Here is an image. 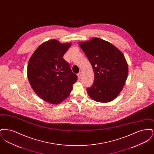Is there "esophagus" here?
Wrapping results in <instances>:
<instances>
[{"label":"esophagus","mask_w":154,"mask_h":154,"mask_svg":"<svg viewBox=\"0 0 154 154\" xmlns=\"http://www.w3.org/2000/svg\"><path fill=\"white\" fill-rule=\"evenodd\" d=\"M81 75H82V74H81V72H79V73L77 74V76H78V79L79 80V79H80L81 76Z\"/></svg>","instance_id":"esophagus-1"}]
</instances>
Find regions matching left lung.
Wrapping results in <instances>:
<instances>
[{
    "label": "left lung",
    "mask_w": 154,
    "mask_h": 154,
    "mask_svg": "<svg viewBox=\"0 0 154 154\" xmlns=\"http://www.w3.org/2000/svg\"><path fill=\"white\" fill-rule=\"evenodd\" d=\"M92 66L95 78L87 88L89 96L98 102H110L122 91L128 74V65L122 52L99 38L79 43Z\"/></svg>",
    "instance_id": "obj_1"
}]
</instances>
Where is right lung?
Here are the masks:
<instances>
[{
	"label": "right lung",
	"mask_w": 154,
	"mask_h": 154,
	"mask_svg": "<svg viewBox=\"0 0 154 154\" xmlns=\"http://www.w3.org/2000/svg\"><path fill=\"white\" fill-rule=\"evenodd\" d=\"M72 44L50 40L41 44L30 58L28 78L35 92L44 101L57 104L69 95L77 76L63 58Z\"/></svg>",
	"instance_id": "right-lung-1"
}]
</instances>
